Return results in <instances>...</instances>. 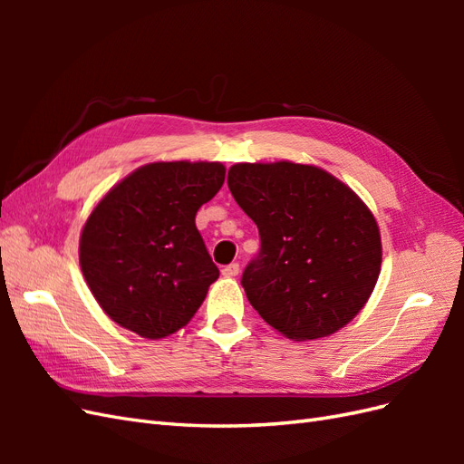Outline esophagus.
Listing matches in <instances>:
<instances>
[{"label": "esophagus", "instance_id": "esophagus-1", "mask_svg": "<svg viewBox=\"0 0 464 464\" xmlns=\"http://www.w3.org/2000/svg\"><path fill=\"white\" fill-rule=\"evenodd\" d=\"M237 273H240V263H230L222 269L224 276H237Z\"/></svg>", "mask_w": 464, "mask_h": 464}]
</instances>
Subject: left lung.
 <instances>
[{
	"label": "left lung",
	"mask_w": 464,
	"mask_h": 464,
	"mask_svg": "<svg viewBox=\"0 0 464 464\" xmlns=\"http://www.w3.org/2000/svg\"><path fill=\"white\" fill-rule=\"evenodd\" d=\"M228 188L257 224L259 254L242 286L288 339L314 341L353 321L382 269L370 208L343 181L307 164H234Z\"/></svg>",
	"instance_id": "1"
}]
</instances>
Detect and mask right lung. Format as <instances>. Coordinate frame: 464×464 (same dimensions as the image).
<instances>
[{
	"mask_svg": "<svg viewBox=\"0 0 464 464\" xmlns=\"http://www.w3.org/2000/svg\"><path fill=\"white\" fill-rule=\"evenodd\" d=\"M224 174L218 162H152L96 205L79 261L111 321L145 339L188 325L220 275L195 215L218 193Z\"/></svg>",
	"mask_w": 464,
	"mask_h": 464,
	"instance_id": "right-lung-1",
	"label": "right lung"
}]
</instances>
